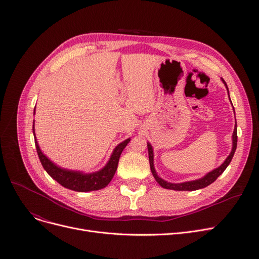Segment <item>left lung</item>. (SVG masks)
<instances>
[{"label":"left lung","instance_id":"1","mask_svg":"<svg viewBox=\"0 0 259 259\" xmlns=\"http://www.w3.org/2000/svg\"><path fill=\"white\" fill-rule=\"evenodd\" d=\"M222 80L224 81V84L226 85V88L228 90V94H229V89L228 86L226 84V81L224 80V78H222ZM230 98V95H229ZM231 101V100H230ZM232 141H233V146H232V151L229 154V156L226 158V160L223 162V164L219 167L214 169L213 171L209 172L208 174H206L203 178L199 179V180H195V181H191V182H186V183H181V184H173V183H168L166 181H164L162 179H160L159 176L157 175L155 169H154V165H153V149L152 146L147 143L148 146V153H149V162H150V168H151V172L154 176L155 181L165 189H170V190H175V191H194V190H198V189H202L209 185H211L212 183H214L217 178L227 169V167L229 166V164L231 162L233 158V155L235 153L236 147H237V125L235 124L234 127V131H233V135H232Z\"/></svg>","mask_w":259,"mask_h":259}]
</instances>
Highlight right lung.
<instances>
[{
	"label": "right lung",
	"instance_id": "right-lung-1",
	"mask_svg": "<svg viewBox=\"0 0 259 259\" xmlns=\"http://www.w3.org/2000/svg\"><path fill=\"white\" fill-rule=\"evenodd\" d=\"M34 113H35V108H34L33 114ZM32 130L34 135L36 152L40 162H42L43 168L46 170V172L51 176V178L53 180H56L60 185L77 192L95 191V190L105 188L109 183H110L117 169L119 156L122 150L125 149V147L130 142V139H127L126 141L118 144L114 148V150L110 156V159H109L107 165L103 169L93 173H83L80 171H73V170H67V169L61 168L54 164V162H52L42 151H40V149L38 147V144L35 138V133H34V120H33Z\"/></svg>",
	"mask_w": 259,
	"mask_h": 259
}]
</instances>
